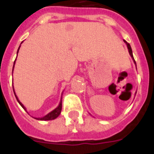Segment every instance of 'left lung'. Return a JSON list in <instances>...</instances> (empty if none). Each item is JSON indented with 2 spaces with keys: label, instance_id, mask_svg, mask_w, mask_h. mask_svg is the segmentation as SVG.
Returning a JSON list of instances; mask_svg holds the SVG:
<instances>
[{
  "label": "left lung",
  "instance_id": "1",
  "mask_svg": "<svg viewBox=\"0 0 154 154\" xmlns=\"http://www.w3.org/2000/svg\"><path fill=\"white\" fill-rule=\"evenodd\" d=\"M124 42H126V43H127V48H128V49H129V54H130V55H131V57H132V59H133L134 62H135V59H134V57H133V55H132V48H131V46H130V45H129V43H128V42H127V41H126V40H124Z\"/></svg>",
  "mask_w": 154,
  "mask_h": 154
}]
</instances>
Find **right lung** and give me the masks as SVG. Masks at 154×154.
Wrapping results in <instances>:
<instances>
[{
	"label": "right lung",
	"mask_w": 154,
	"mask_h": 154,
	"mask_svg": "<svg viewBox=\"0 0 154 154\" xmlns=\"http://www.w3.org/2000/svg\"><path fill=\"white\" fill-rule=\"evenodd\" d=\"M19 48H20V46H19ZM19 49H18L17 54H18V52H19ZM14 65H15V62H14V64H13V68H14ZM13 91H14V89H13ZM14 94H15V92H14ZM15 96H16V100H17V101L19 102V104L21 105V106H22V107L23 108V109H25V110L26 111L25 107L23 106V105H22V103H21L20 101H19V99H18V97H16V94H15ZM61 109H62V101H60V104H59V106H58V107L56 108V109H54V110H53L52 112H50V113H48V115H45V116L43 117V118H35V119L39 120V121H50V120H54V119H55L56 118H57V117L59 116V115H60V112H61Z\"/></svg>",
	"instance_id": "obj_1"
}]
</instances>
